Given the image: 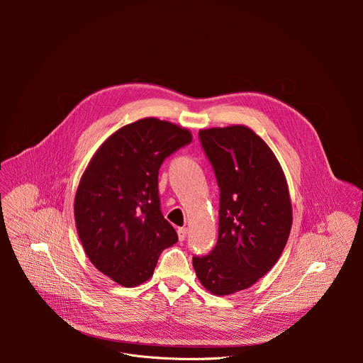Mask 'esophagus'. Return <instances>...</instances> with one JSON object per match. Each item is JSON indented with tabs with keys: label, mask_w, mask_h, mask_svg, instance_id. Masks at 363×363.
I'll use <instances>...</instances> for the list:
<instances>
[{
	"label": "esophagus",
	"mask_w": 363,
	"mask_h": 363,
	"mask_svg": "<svg viewBox=\"0 0 363 363\" xmlns=\"http://www.w3.org/2000/svg\"><path fill=\"white\" fill-rule=\"evenodd\" d=\"M186 235H188V228H185V227L178 228V237L181 241H184L186 238Z\"/></svg>",
	"instance_id": "34e87169"
}]
</instances>
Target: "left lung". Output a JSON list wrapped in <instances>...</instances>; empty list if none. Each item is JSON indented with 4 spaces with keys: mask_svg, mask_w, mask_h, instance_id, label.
I'll list each match as a JSON object with an SVG mask.
<instances>
[{
    "mask_svg": "<svg viewBox=\"0 0 363 363\" xmlns=\"http://www.w3.org/2000/svg\"><path fill=\"white\" fill-rule=\"evenodd\" d=\"M220 186L218 241L192 264L201 284L228 296L255 284L280 258L293 224L284 172L270 146L244 125L201 129Z\"/></svg>",
    "mask_w": 363,
    "mask_h": 363,
    "instance_id": "8db88e82",
    "label": "left lung"
}]
</instances>
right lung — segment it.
<instances>
[{"label": "right lung", "mask_w": 363, "mask_h": 363, "mask_svg": "<svg viewBox=\"0 0 363 363\" xmlns=\"http://www.w3.org/2000/svg\"><path fill=\"white\" fill-rule=\"evenodd\" d=\"M192 140L188 129L143 118L112 133L93 155L74 196V221L91 264L123 287L149 280L161 252L178 241L164 218L158 174Z\"/></svg>", "instance_id": "obj_1"}]
</instances>
